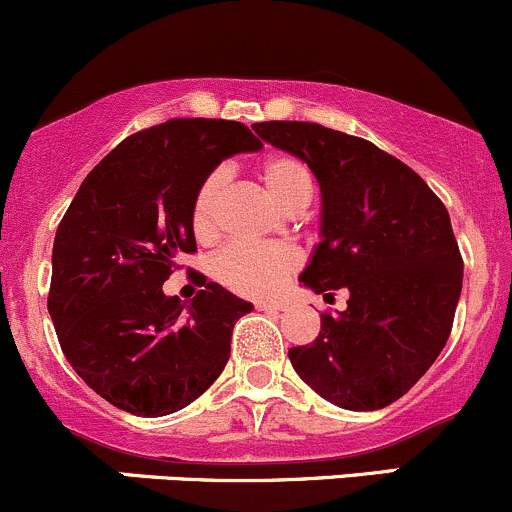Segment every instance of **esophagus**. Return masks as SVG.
<instances>
[{
    "label": "esophagus",
    "instance_id": "obj_1",
    "mask_svg": "<svg viewBox=\"0 0 512 512\" xmlns=\"http://www.w3.org/2000/svg\"><path fill=\"white\" fill-rule=\"evenodd\" d=\"M256 308L258 310H283L286 308V303H281V300H258Z\"/></svg>",
    "mask_w": 512,
    "mask_h": 512
}]
</instances>
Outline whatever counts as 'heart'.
Segmentation results:
<instances>
[{
    "mask_svg": "<svg viewBox=\"0 0 512 512\" xmlns=\"http://www.w3.org/2000/svg\"><path fill=\"white\" fill-rule=\"evenodd\" d=\"M258 179L268 197L283 212H300L313 199V177L303 160L276 152L263 157L258 165ZM226 175L224 170H214L199 184L192 202V231L197 241L209 244L219 234L221 204H224ZM300 266L298 251L291 246H254L234 244L224 249L214 261V276L224 288L261 298L271 295L283 286L288 276Z\"/></svg>",
    "mask_w": 512,
    "mask_h": 512,
    "instance_id": "heart-1",
    "label": "heart"
}]
</instances>
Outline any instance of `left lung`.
Here are the masks:
<instances>
[{
  "instance_id": "left-lung-1",
  "label": "left lung",
  "mask_w": 512,
  "mask_h": 512,
  "mask_svg": "<svg viewBox=\"0 0 512 512\" xmlns=\"http://www.w3.org/2000/svg\"><path fill=\"white\" fill-rule=\"evenodd\" d=\"M254 130L320 182L323 241L300 281L350 291L347 310L320 315L318 337L288 350L293 370L342 409L397 402L444 350L461 298L463 258L444 202L365 138L295 120Z\"/></svg>"
}]
</instances>
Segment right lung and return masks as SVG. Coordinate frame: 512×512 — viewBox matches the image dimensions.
<instances>
[{
    "label": "right lung",
    "instance_id": "obj_1",
    "mask_svg": "<svg viewBox=\"0 0 512 512\" xmlns=\"http://www.w3.org/2000/svg\"><path fill=\"white\" fill-rule=\"evenodd\" d=\"M246 150H261V140L236 120L152 125L108 152L63 214L51 254V320L78 377L123 412H177L229 362L231 330L251 303L207 278L182 303L162 283L197 251L199 184Z\"/></svg>",
    "mask_w": 512,
    "mask_h": 512
}]
</instances>
